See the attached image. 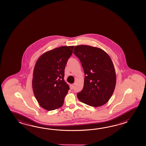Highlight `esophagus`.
Listing matches in <instances>:
<instances>
[{"instance_id":"34e87169","label":"esophagus","mask_w":146,"mask_h":146,"mask_svg":"<svg viewBox=\"0 0 146 146\" xmlns=\"http://www.w3.org/2000/svg\"><path fill=\"white\" fill-rule=\"evenodd\" d=\"M74 84H71V85H70V89H74Z\"/></svg>"}]
</instances>
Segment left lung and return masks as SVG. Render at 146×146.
Listing matches in <instances>:
<instances>
[{"mask_svg": "<svg viewBox=\"0 0 146 146\" xmlns=\"http://www.w3.org/2000/svg\"><path fill=\"white\" fill-rule=\"evenodd\" d=\"M74 54L80 60L85 74L78 99L94 107L105 104L116 85L115 68L110 57L101 48L84 45L74 47Z\"/></svg>", "mask_w": 146, "mask_h": 146, "instance_id": "1", "label": "left lung"}]
</instances>
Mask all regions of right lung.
Here are the masks:
<instances>
[{"label":"right lung","instance_id":"1","mask_svg":"<svg viewBox=\"0 0 146 146\" xmlns=\"http://www.w3.org/2000/svg\"><path fill=\"white\" fill-rule=\"evenodd\" d=\"M74 46H61L44 53L37 59L32 87L40 106L48 111L62 106L69 87L64 81L65 69Z\"/></svg>","mask_w":146,"mask_h":146}]
</instances>
